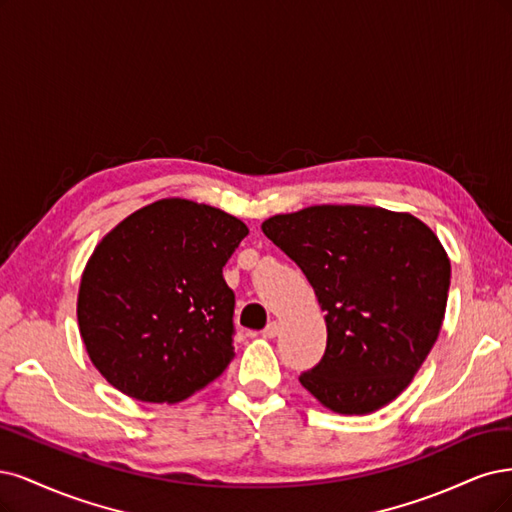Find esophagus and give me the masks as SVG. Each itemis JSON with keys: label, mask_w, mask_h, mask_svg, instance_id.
Segmentation results:
<instances>
[{"label": "esophagus", "mask_w": 512, "mask_h": 512, "mask_svg": "<svg viewBox=\"0 0 512 512\" xmlns=\"http://www.w3.org/2000/svg\"><path fill=\"white\" fill-rule=\"evenodd\" d=\"M278 332H280V323H278V321H272V323H268V327H266V329H263L261 336H263V338H268V340H272V338H276V336H278Z\"/></svg>", "instance_id": "esophagus-1"}]
</instances>
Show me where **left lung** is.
I'll use <instances>...</instances> for the list:
<instances>
[{
  "instance_id": "8db88e82",
  "label": "left lung",
  "mask_w": 512,
  "mask_h": 512,
  "mask_svg": "<svg viewBox=\"0 0 512 512\" xmlns=\"http://www.w3.org/2000/svg\"><path fill=\"white\" fill-rule=\"evenodd\" d=\"M306 274L325 310L327 349L302 387L338 415L387 406L438 340L451 261L410 212L321 204L261 223Z\"/></svg>"
}]
</instances>
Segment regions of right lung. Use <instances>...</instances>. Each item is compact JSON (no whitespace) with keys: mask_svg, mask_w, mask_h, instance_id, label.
Masks as SVG:
<instances>
[{"mask_svg":"<svg viewBox=\"0 0 512 512\" xmlns=\"http://www.w3.org/2000/svg\"><path fill=\"white\" fill-rule=\"evenodd\" d=\"M249 234L234 214L183 197L131 212L95 246L76 317L93 366L121 393L176 404L234 359L223 266Z\"/></svg>","mask_w":512,"mask_h":512,"instance_id":"right-lung-1","label":"right lung"}]
</instances>
